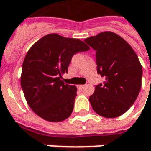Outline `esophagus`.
<instances>
[{
  "label": "esophagus",
  "instance_id": "34e87169",
  "mask_svg": "<svg viewBox=\"0 0 151 151\" xmlns=\"http://www.w3.org/2000/svg\"><path fill=\"white\" fill-rule=\"evenodd\" d=\"M85 86H83V85H79V86H78V90H82L83 88H84Z\"/></svg>",
  "mask_w": 151,
  "mask_h": 151
}]
</instances>
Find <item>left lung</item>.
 Wrapping results in <instances>:
<instances>
[{"instance_id": "1", "label": "left lung", "mask_w": 151, "mask_h": 151, "mask_svg": "<svg viewBox=\"0 0 151 151\" xmlns=\"http://www.w3.org/2000/svg\"><path fill=\"white\" fill-rule=\"evenodd\" d=\"M96 51L97 72L105 78L90 96L98 114L113 118L129 110L141 90L142 68L137 54L122 37L104 32L85 39Z\"/></svg>"}]
</instances>
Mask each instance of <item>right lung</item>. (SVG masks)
<instances>
[{
	"label": "right lung",
	"instance_id": "obj_1",
	"mask_svg": "<svg viewBox=\"0 0 151 151\" xmlns=\"http://www.w3.org/2000/svg\"><path fill=\"white\" fill-rule=\"evenodd\" d=\"M90 47L79 39L52 33L37 41L22 65L21 85L29 107L39 117L52 122L71 115L77 96L75 86L65 84L73 56Z\"/></svg>",
	"mask_w": 151,
	"mask_h": 151
}]
</instances>
